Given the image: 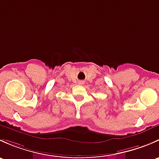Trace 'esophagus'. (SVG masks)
Listing matches in <instances>:
<instances>
[{"instance_id":"obj_1","label":"esophagus","mask_w":159,"mask_h":159,"mask_svg":"<svg viewBox=\"0 0 159 159\" xmlns=\"http://www.w3.org/2000/svg\"><path fill=\"white\" fill-rule=\"evenodd\" d=\"M79 84H83V81H79Z\"/></svg>"}]
</instances>
